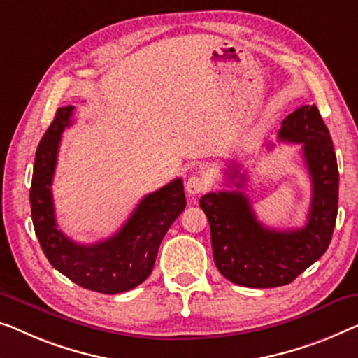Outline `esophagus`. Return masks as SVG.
Instances as JSON below:
<instances>
[{"mask_svg": "<svg viewBox=\"0 0 358 358\" xmlns=\"http://www.w3.org/2000/svg\"><path fill=\"white\" fill-rule=\"evenodd\" d=\"M207 186H209L207 180L199 177V175H193V177H189L188 181H186V191H188L189 196L204 193Z\"/></svg>", "mask_w": 358, "mask_h": 358, "instance_id": "obj_1", "label": "esophagus"}]
</instances>
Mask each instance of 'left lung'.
I'll list each match as a JSON object with an SVG mask.
<instances>
[{
    "mask_svg": "<svg viewBox=\"0 0 358 358\" xmlns=\"http://www.w3.org/2000/svg\"><path fill=\"white\" fill-rule=\"evenodd\" d=\"M280 141L302 146L312 180V202L306 227L278 231L262 225L241 188L246 173L231 164L227 177L239 178L236 191L201 197L199 206L210 225L213 260L234 285L276 287L289 285L327 252L338 217L339 172L331 136L317 106H301L281 122Z\"/></svg>",
    "mask_w": 358,
    "mask_h": 358,
    "instance_id": "obj_1",
    "label": "left lung"
}]
</instances>
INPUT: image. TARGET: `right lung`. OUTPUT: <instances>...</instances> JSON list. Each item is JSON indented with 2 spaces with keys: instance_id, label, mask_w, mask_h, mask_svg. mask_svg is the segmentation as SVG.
<instances>
[{
  "instance_id": "1",
  "label": "right lung",
  "mask_w": 358,
  "mask_h": 358,
  "mask_svg": "<svg viewBox=\"0 0 358 358\" xmlns=\"http://www.w3.org/2000/svg\"><path fill=\"white\" fill-rule=\"evenodd\" d=\"M73 106L59 108L35 154L31 175V220L46 259L57 271L85 289L119 294L141 285L151 275L165 233L186 207L183 180L145 196L125 225L104 241L78 244L56 223L51 185L61 135L72 125Z\"/></svg>"
}]
</instances>
